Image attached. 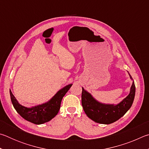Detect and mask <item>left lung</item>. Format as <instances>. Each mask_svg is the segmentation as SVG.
Instances as JSON below:
<instances>
[{"instance_id": "1", "label": "left lung", "mask_w": 149, "mask_h": 149, "mask_svg": "<svg viewBox=\"0 0 149 149\" xmlns=\"http://www.w3.org/2000/svg\"><path fill=\"white\" fill-rule=\"evenodd\" d=\"M135 95V86L133 81L130 94L122 101L116 105L107 104L97 101L82 87L81 104L85 113L90 119L102 124H110L119 120L127 112L133 104Z\"/></svg>"}]
</instances>
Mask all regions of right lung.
<instances>
[{"instance_id":"1","label":"right lung","mask_w":149,"mask_h":149,"mask_svg":"<svg viewBox=\"0 0 149 149\" xmlns=\"http://www.w3.org/2000/svg\"><path fill=\"white\" fill-rule=\"evenodd\" d=\"M72 85V84H69L59 90L47 102L31 108H27L20 104L10 90V95L12 104L17 112L26 120L39 125L49 122L56 116L60 110L62 98L68 91Z\"/></svg>"}]
</instances>
